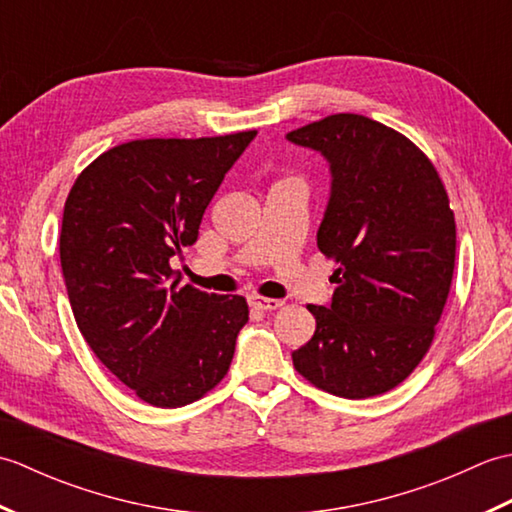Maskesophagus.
Instances as JSON below:
<instances>
[{
  "label": "esophagus",
  "mask_w": 512,
  "mask_h": 512,
  "mask_svg": "<svg viewBox=\"0 0 512 512\" xmlns=\"http://www.w3.org/2000/svg\"><path fill=\"white\" fill-rule=\"evenodd\" d=\"M248 303L253 310L259 312H270V310H277L281 306L279 299H266V297H248Z\"/></svg>",
  "instance_id": "1"
}]
</instances>
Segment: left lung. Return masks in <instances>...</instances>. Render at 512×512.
Instances as JSON below:
<instances>
[{
	"label": "left lung",
	"instance_id": "1",
	"mask_svg": "<svg viewBox=\"0 0 512 512\" xmlns=\"http://www.w3.org/2000/svg\"><path fill=\"white\" fill-rule=\"evenodd\" d=\"M286 138L330 162L317 246L339 264L330 306H308L317 330L292 352V365L334 396L385 394L429 352L449 297L455 217L447 189L407 136L361 114L325 116Z\"/></svg>",
	"mask_w": 512,
	"mask_h": 512
}]
</instances>
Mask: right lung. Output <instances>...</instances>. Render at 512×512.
Wrapping results in <instances>:
<instances>
[{"instance_id":"add662e5","label":"right lung","mask_w":512,"mask_h":512,"mask_svg":"<svg viewBox=\"0 0 512 512\" xmlns=\"http://www.w3.org/2000/svg\"><path fill=\"white\" fill-rule=\"evenodd\" d=\"M255 136L129 140L85 167L65 200L59 253L76 325L154 407L189 405L231 367L246 299L180 286L169 262L195 244L206 206Z\"/></svg>"}]
</instances>
